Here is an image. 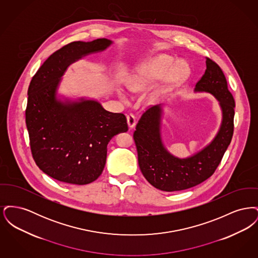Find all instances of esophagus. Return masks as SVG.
<instances>
[{
    "instance_id": "obj_1",
    "label": "esophagus",
    "mask_w": 258,
    "mask_h": 258,
    "mask_svg": "<svg viewBox=\"0 0 258 258\" xmlns=\"http://www.w3.org/2000/svg\"><path fill=\"white\" fill-rule=\"evenodd\" d=\"M126 121H127V125L130 128H134L136 124V120L135 117L133 114H130L126 116Z\"/></svg>"
}]
</instances>
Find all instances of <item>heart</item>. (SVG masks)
Segmentation results:
<instances>
[{
	"mask_svg": "<svg viewBox=\"0 0 258 258\" xmlns=\"http://www.w3.org/2000/svg\"><path fill=\"white\" fill-rule=\"evenodd\" d=\"M174 61L175 60L172 57L165 54H160L154 57L132 78L130 88L134 91H146L154 86L165 74L161 83L156 87L149 96L151 101H160L184 75L183 63L176 62L173 65ZM118 94L120 98L123 99L126 98V95L123 93V90L119 89Z\"/></svg>",
	"mask_w": 258,
	"mask_h": 258,
	"instance_id": "1",
	"label": "heart"
}]
</instances>
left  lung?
Here are the masks:
<instances>
[{"label":"left lung","instance_id":"left-lung-1","mask_svg":"<svg viewBox=\"0 0 258 258\" xmlns=\"http://www.w3.org/2000/svg\"><path fill=\"white\" fill-rule=\"evenodd\" d=\"M205 74L195 88L196 93H208L219 101L222 119L219 132L203 149L181 159L171 154L161 138L162 105L143 113L134 134L138 164L148 182L163 191H177L196 186L210 178L229 146L234 130L233 96L221 68L206 59Z\"/></svg>","mask_w":258,"mask_h":258}]
</instances>
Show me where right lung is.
<instances>
[{
	"label": "right lung",
	"mask_w": 258,
	"mask_h": 258,
	"mask_svg": "<svg viewBox=\"0 0 258 258\" xmlns=\"http://www.w3.org/2000/svg\"><path fill=\"white\" fill-rule=\"evenodd\" d=\"M112 43L107 38L69 43L43 62L30 83L26 124L32 155L41 171L60 182L96 181L111 138L127 132L124 115L105 110L98 100L58 97L61 77L73 62Z\"/></svg>",
	"instance_id": "add662e5"
}]
</instances>
